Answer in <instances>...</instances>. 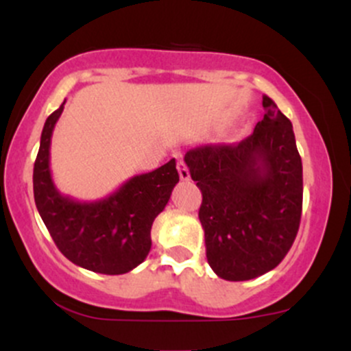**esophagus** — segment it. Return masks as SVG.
<instances>
[{
  "label": "esophagus",
  "mask_w": 351,
  "mask_h": 351,
  "mask_svg": "<svg viewBox=\"0 0 351 351\" xmlns=\"http://www.w3.org/2000/svg\"><path fill=\"white\" fill-rule=\"evenodd\" d=\"M176 168H178L180 180H183V182H186V180H190V171H189V168H186L185 162L180 161V162H178V166H176Z\"/></svg>",
  "instance_id": "obj_1"
}]
</instances>
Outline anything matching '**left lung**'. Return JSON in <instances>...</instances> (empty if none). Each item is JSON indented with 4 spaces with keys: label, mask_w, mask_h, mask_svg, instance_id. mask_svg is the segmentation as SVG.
<instances>
[{
    "label": "left lung",
    "mask_w": 351,
    "mask_h": 351,
    "mask_svg": "<svg viewBox=\"0 0 351 351\" xmlns=\"http://www.w3.org/2000/svg\"><path fill=\"white\" fill-rule=\"evenodd\" d=\"M263 108L241 143L207 144L185 154L202 192L207 261L229 282L274 270L289 253L302 214V161L292 123L267 95Z\"/></svg>",
    "instance_id": "left-lung-1"
}]
</instances>
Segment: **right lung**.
<instances>
[{"label":"right lung","mask_w":351,"mask_h":351,"mask_svg":"<svg viewBox=\"0 0 351 351\" xmlns=\"http://www.w3.org/2000/svg\"><path fill=\"white\" fill-rule=\"evenodd\" d=\"M64 104L47 117L42 129L34 165L35 205L67 260L97 274H127L149 254L154 219L180 182L176 161L132 176L100 200L80 202L62 195L51 175V139Z\"/></svg>","instance_id":"1"}]
</instances>
